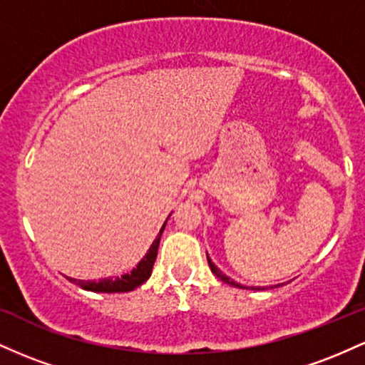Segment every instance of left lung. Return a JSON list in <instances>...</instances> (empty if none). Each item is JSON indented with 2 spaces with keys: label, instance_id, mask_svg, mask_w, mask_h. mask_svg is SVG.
I'll return each mask as SVG.
<instances>
[{
  "label": "left lung",
  "instance_id": "1",
  "mask_svg": "<svg viewBox=\"0 0 365 365\" xmlns=\"http://www.w3.org/2000/svg\"><path fill=\"white\" fill-rule=\"evenodd\" d=\"M207 262H209V267H211V271H212V273H215V274L217 276V278H220V279H221V282H225V283L232 284V287H237V288H245V287H244V284H240V283L233 282V279H230V278H228V276H226V274H223V273H221V271H220V269H217V267L215 266V264H212V262H211V259H209V255H207ZM254 290H261V287L254 288Z\"/></svg>",
  "mask_w": 365,
  "mask_h": 365
}]
</instances>
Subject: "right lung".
Here are the masks:
<instances>
[{
  "instance_id": "obj_1",
  "label": "right lung",
  "mask_w": 365,
  "mask_h": 365,
  "mask_svg": "<svg viewBox=\"0 0 365 365\" xmlns=\"http://www.w3.org/2000/svg\"><path fill=\"white\" fill-rule=\"evenodd\" d=\"M166 223L163 225V228L159 230V235L156 237V240L153 242V245L149 247V252L144 255V259L137 264V267H133L132 273L123 274L121 278H104V279H98V282H83V279H73L70 278V282L78 284V287L83 288V290H91V292H101V293H120V292H132L135 290L137 287H140L142 283L148 282L150 273H153V266L154 261H156L158 255V247H159V240H161V233L165 230Z\"/></svg>"
}]
</instances>
